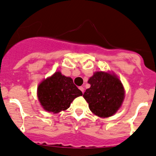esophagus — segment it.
Here are the masks:
<instances>
[{
  "label": "esophagus",
  "instance_id": "obj_1",
  "mask_svg": "<svg viewBox=\"0 0 156 156\" xmlns=\"http://www.w3.org/2000/svg\"><path fill=\"white\" fill-rule=\"evenodd\" d=\"M79 89H80V90L82 91V92H83V93H84V88H83V86H80V87L79 88Z\"/></svg>",
  "mask_w": 156,
  "mask_h": 156
}]
</instances>
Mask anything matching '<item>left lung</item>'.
<instances>
[{
    "mask_svg": "<svg viewBox=\"0 0 156 156\" xmlns=\"http://www.w3.org/2000/svg\"><path fill=\"white\" fill-rule=\"evenodd\" d=\"M90 88L83 94L89 109L100 118H108L121 108L124 99V86L114 73L98 71L88 80Z\"/></svg>",
    "mask_w": 156,
    "mask_h": 156,
    "instance_id": "left-lung-1",
    "label": "left lung"
}]
</instances>
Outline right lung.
Returning a JSON list of instances; mask_svg holds the SVG:
<instances>
[{
  "mask_svg": "<svg viewBox=\"0 0 156 156\" xmlns=\"http://www.w3.org/2000/svg\"><path fill=\"white\" fill-rule=\"evenodd\" d=\"M37 95L43 108L54 114L65 111L76 97L83 95L70 77L55 72L43 80L38 86Z\"/></svg>",
  "mask_w": 156,
  "mask_h": 156,
  "instance_id": "1",
  "label": "right lung"
}]
</instances>
